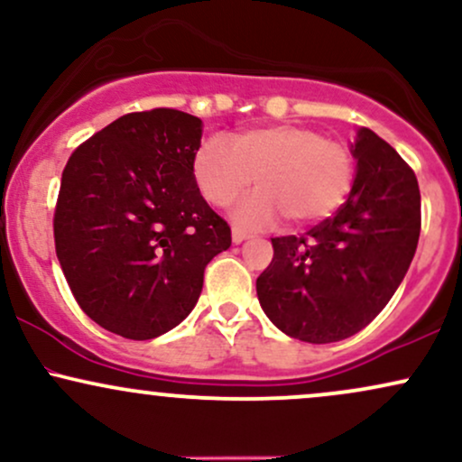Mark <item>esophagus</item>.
<instances>
[{
    "instance_id": "34e87169",
    "label": "esophagus",
    "mask_w": 462,
    "mask_h": 462,
    "mask_svg": "<svg viewBox=\"0 0 462 462\" xmlns=\"http://www.w3.org/2000/svg\"><path fill=\"white\" fill-rule=\"evenodd\" d=\"M245 238H249V232H245L243 230V227H232V241L235 243H243L245 241Z\"/></svg>"
}]
</instances>
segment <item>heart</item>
Masks as SVG:
<instances>
[{
	"label": "heart",
	"instance_id": "obj_1",
	"mask_svg": "<svg viewBox=\"0 0 462 462\" xmlns=\"http://www.w3.org/2000/svg\"><path fill=\"white\" fill-rule=\"evenodd\" d=\"M193 178L213 206H227L256 178L261 189L236 206L243 226H293L328 219L352 190L354 156L341 141L304 125H264L232 136H210L193 156Z\"/></svg>",
	"mask_w": 462,
	"mask_h": 462
}]
</instances>
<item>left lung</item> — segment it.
<instances>
[{
    "label": "left lung",
    "instance_id": "left-lung-1",
    "mask_svg": "<svg viewBox=\"0 0 462 462\" xmlns=\"http://www.w3.org/2000/svg\"><path fill=\"white\" fill-rule=\"evenodd\" d=\"M349 198L301 236L272 238L273 258L258 275L264 315L289 337L334 343L363 330L389 304L415 256L421 195L389 143L360 128Z\"/></svg>",
    "mask_w": 462,
    "mask_h": 462
}]
</instances>
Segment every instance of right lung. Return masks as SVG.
Here are the masks:
<instances>
[{
	"label": "right lung",
	"mask_w": 462,
	"mask_h": 462,
	"mask_svg": "<svg viewBox=\"0 0 462 462\" xmlns=\"http://www.w3.org/2000/svg\"><path fill=\"white\" fill-rule=\"evenodd\" d=\"M201 119L173 108L119 116L69 158L54 213L56 256L95 323L132 341L176 328L230 226L193 178Z\"/></svg>",
	"instance_id": "obj_1"
}]
</instances>
